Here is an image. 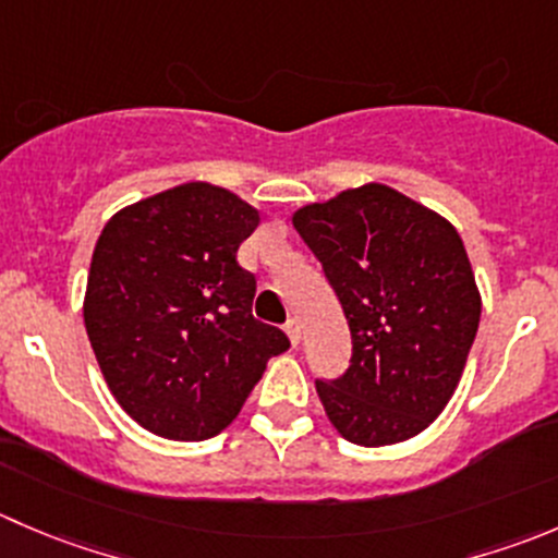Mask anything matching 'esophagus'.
Returning a JSON list of instances; mask_svg holds the SVG:
<instances>
[{"instance_id":"34e87169","label":"esophagus","mask_w":558,"mask_h":558,"mask_svg":"<svg viewBox=\"0 0 558 558\" xmlns=\"http://www.w3.org/2000/svg\"><path fill=\"white\" fill-rule=\"evenodd\" d=\"M286 335H289V340H291V345H296L302 340V327H300V322H296V318H289V322H286Z\"/></svg>"}]
</instances>
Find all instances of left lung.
Returning a JSON list of instances; mask_svg holds the SVG:
<instances>
[{
	"label": "left lung",
	"mask_w": 558,
	"mask_h": 558,
	"mask_svg": "<svg viewBox=\"0 0 558 558\" xmlns=\"http://www.w3.org/2000/svg\"><path fill=\"white\" fill-rule=\"evenodd\" d=\"M351 329V365L316 381L351 445L423 434L461 381L480 327L477 283L450 220L387 185L351 187L294 213Z\"/></svg>",
	"instance_id": "obj_1"
}]
</instances>
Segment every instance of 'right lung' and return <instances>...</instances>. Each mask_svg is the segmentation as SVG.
Segmentation results:
<instances>
[{"instance_id":"right-lung-1","label":"right lung","mask_w":558,"mask_h":558,"mask_svg":"<svg viewBox=\"0 0 558 558\" xmlns=\"http://www.w3.org/2000/svg\"><path fill=\"white\" fill-rule=\"evenodd\" d=\"M258 220L226 187L187 182L119 209L97 240L86 335L117 403L155 436H218L289 349L253 318L256 278L236 264Z\"/></svg>"}]
</instances>
